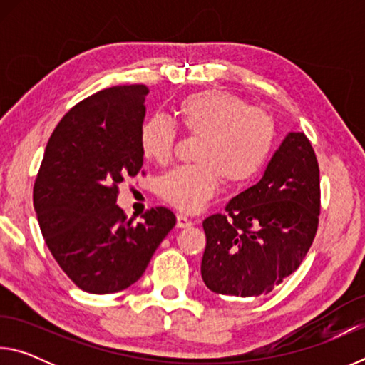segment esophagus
Returning <instances> with one entry per match:
<instances>
[{"label":"esophagus","mask_w":365,"mask_h":365,"mask_svg":"<svg viewBox=\"0 0 365 365\" xmlns=\"http://www.w3.org/2000/svg\"><path fill=\"white\" fill-rule=\"evenodd\" d=\"M191 225H193V222H191V219H188L187 215H183V214L177 215V227L178 228H187Z\"/></svg>","instance_id":"esophagus-1"}]
</instances>
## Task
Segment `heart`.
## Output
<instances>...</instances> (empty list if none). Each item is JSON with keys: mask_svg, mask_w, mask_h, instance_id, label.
I'll list each match as a JSON object with an SVG mask.
<instances>
[{"mask_svg": "<svg viewBox=\"0 0 365 365\" xmlns=\"http://www.w3.org/2000/svg\"><path fill=\"white\" fill-rule=\"evenodd\" d=\"M178 127L200 138L195 160L160 177L158 193L182 212H197L217 195L222 182L243 185L264 169L274 150L275 122L264 109L224 90H205L183 98L177 108ZM177 143V127L165 117H153L140 133L145 158L169 164Z\"/></svg>", "mask_w": 365, "mask_h": 365, "instance_id": "b5f03b06", "label": "heart"}]
</instances>
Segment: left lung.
Masks as SVG:
<instances>
[{
    "label": "left lung",
    "mask_w": 365,
    "mask_h": 365,
    "mask_svg": "<svg viewBox=\"0 0 365 365\" xmlns=\"http://www.w3.org/2000/svg\"><path fill=\"white\" fill-rule=\"evenodd\" d=\"M320 214L319 163L304 133H288L251 188L224 214L202 222L201 277L217 294L256 298L292 275L316 238Z\"/></svg>",
    "instance_id": "1"
}]
</instances>
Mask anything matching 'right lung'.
I'll return each mask as SVG.
<instances>
[{"label":"right lung","mask_w":365,"mask_h":365,"mask_svg":"<svg viewBox=\"0 0 365 365\" xmlns=\"http://www.w3.org/2000/svg\"><path fill=\"white\" fill-rule=\"evenodd\" d=\"M148 93L140 83L113 86L76 104L49 137L35 178L43 238L83 292L130 287L177 222L170 209L158 206L132 224L115 205L119 185L143 165L140 133Z\"/></svg>","instance_id":"1"}]
</instances>
